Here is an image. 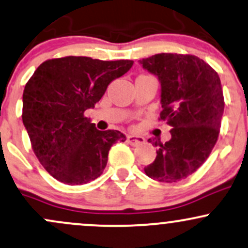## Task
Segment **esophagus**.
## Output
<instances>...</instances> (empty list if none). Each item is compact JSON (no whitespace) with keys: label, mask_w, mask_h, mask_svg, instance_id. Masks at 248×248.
<instances>
[{"label":"esophagus","mask_w":248,"mask_h":248,"mask_svg":"<svg viewBox=\"0 0 248 248\" xmlns=\"http://www.w3.org/2000/svg\"><path fill=\"white\" fill-rule=\"evenodd\" d=\"M127 142L133 146L142 145V143L145 142V138L141 137V135H128V137H127Z\"/></svg>","instance_id":"34e87169"}]
</instances>
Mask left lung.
Instances as JSON below:
<instances>
[{
	"label": "left lung",
	"mask_w": 248,
	"mask_h": 248,
	"mask_svg": "<svg viewBox=\"0 0 248 248\" xmlns=\"http://www.w3.org/2000/svg\"><path fill=\"white\" fill-rule=\"evenodd\" d=\"M139 63L161 84L160 119L173 128L167 142L149 139L157 151L145 173L160 182L180 181L206 161L219 137L225 107L220 78L194 55L161 53Z\"/></svg>",
	"instance_id": "1"
}]
</instances>
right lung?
Segmentation results:
<instances>
[{
  "label": "right lung",
  "mask_w": 248,
  "mask_h": 248,
  "mask_svg": "<svg viewBox=\"0 0 248 248\" xmlns=\"http://www.w3.org/2000/svg\"><path fill=\"white\" fill-rule=\"evenodd\" d=\"M130 60L67 56L43 62L23 91L22 121L32 151L56 180L84 185L101 175L108 152L126 141L119 130H99L84 110L94 108L108 84L132 68Z\"/></svg>",
  "instance_id": "add662e5"
}]
</instances>
